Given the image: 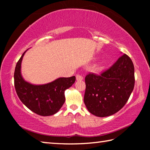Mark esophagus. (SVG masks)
Wrapping results in <instances>:
<instances>
[{"label":"esophagus","instance_id":"34e87169","mask_svg":"<svg viewBox=\"0 0 150 150\" xmlns=\"http://www.w3.org/2000/svg\"><path fill=\"white\" fill-rule=\"evenodd\" d=\"M83 79V77L81 75H76V79H77V81H82Z\"/></svg>","mask_w":150,"mask_h":150}]
</instances>
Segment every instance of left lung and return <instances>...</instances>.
Wrapping results in <instances>:
<instances>
[{"label":"left lung","mask_w":150,"mask_h":150,"mask_svg":"<svg viewBox=\"0 0 150 150\" xmlns=\"http://www.w3.org/2000/svg\"><path fill=\"white\" fill-rule=\"evenodd\" d=\"M135 78L132 61L123 54L105 71L85 77L84 103L93 115L105 117L126 105L134 89Z\"/></svg>","instance_id":"1"}]
</instances>
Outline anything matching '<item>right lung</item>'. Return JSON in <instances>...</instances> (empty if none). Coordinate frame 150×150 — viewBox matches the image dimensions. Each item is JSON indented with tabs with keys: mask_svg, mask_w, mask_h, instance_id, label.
Returning <instances> with one entry per match:
<instances>
[{
	"mask_svg": "<svg viewBox=\"0 0 150 150\" xmlns=\"http://www.w3.org/2000/svg\"><path fill=\"white\" fill-rule=\"evenodd\" d=\"M26 51L15 67L14 87L17 95L22 103L37 115L44 116L54 115L64 104L65 91L75 83V77H60L44 85H33L27 82L21 75V63Z\"/></svg>",
	"mask_w": 150,
	"mask_h": 150,
	"instance_id": "1",
	"label": "right lung"
}]
</instances>
